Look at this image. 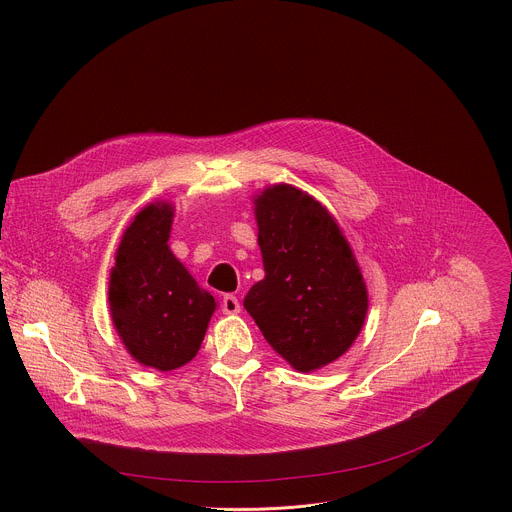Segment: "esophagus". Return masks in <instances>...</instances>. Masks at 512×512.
Returning <instances> with one entry per match:
<instances>
[{
	"mask_svg": "<svg viewBox=\"0 0 512 512\" xmlns=\"http://www.w3.org/2000/svg\"><path fill=\"white\" fill-rule=\"evenodd\" d=\"M221 310H223V314H237L239 310H241V305H239V301H237V297H233V295H225L223 297V301H221Z\"/></svg>",
	"mask_w": 512,
	"mask_h": 512,
	"instance_id": "obj_1",
	"label": "esophagus"
}]
</instances>
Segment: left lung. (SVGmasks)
Returning <instances> with one entry per match:
<instances>
[{
  "label": "left lung",
  "instance_id": "obj_1",
  "mask_svg": "<svg viewBox=\"0 0 512 512\" xmlns=\"http://www.w3.org/2000/svg\"><path fill=\"white\" fill-rule=\"evenodd\" d=\"M265 277L243 307L297 372L338 360L358 338L368 289L334 215L307 192L273 184L253 198Z\"/></svg>",
  "mask_w": 512,
  "mask_h": 512
}]
</instances>
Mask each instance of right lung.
<instances>
[{
	"label": "right lung",
	"mask_w": 512,
	"mask_h": 512,
	"mask_svg": "<svg viewBox=\"0 0 512 512\" xmlns=\"http://www.w3.org/2000/svg\"><path fill=\"white\" fill-rule=\"evenodd\" d=\"M174 211V204L158 200L134 215L108 279L120 342L138 364L160 372L182 368L198 354L217 307L168 245Z\"/></svg>",
	"instance_id": "1"
}]
</instances>
